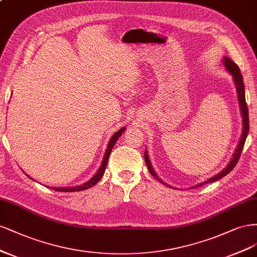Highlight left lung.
I'll use <instances>...</instances> for the list:
<instances>
[{
	"label": "left lung",
	"instance_id": "1",
	"mask_svg": "<svg viewBox=\"0 0 257 257\" xmlns=\"http://www.w3.org/2000/svg\"><path fill=\"white\" fill-rule=\"evenodd\" d=\"M223 64H224L226 70L231 74V77H233V81L235 83V87H236V92H237V97H238V102H239V106H240V113H241V117H242V134H241V138H240L239 140V143L237 145V148L236 151L233 155V158H231V160L229 161V163L226 165V168L223 169L220 173L216 174V175L208 178L207 180L203 181V183L201 184H197L196 186H193L190 189H194V188H197V187H201V186H204L206 184H209V183H214V181H217L219 179H221L222 177H224L225 175H227V174L233 170L235 168V165L237 164L239 158H240V155H241V152H242V148L244 146V142H245V139L247 137V134H249V112H247V105L245 103V94H244V84H243V79H242V74L240 73V70H239V67L238 66L231 61L230 59H228L227 56H224L223 57ZM144 158H145V162H146V165H147V169L148 171L151 172L152 175L158 180L160 181V183L164 186H167L169 188H172L174 189V187L170 186L169 184L164 183V181L162 179L159 178V176L157 175V173L155 172V170L153 169V165L151 163V160H150V157H148V153L147 151H145V154H144Z\"/></svg>",
	"mask_w": 257,
	"mask_h": 257
}]
</instances>
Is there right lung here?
<instances>
[{
	"instance_id": "obj_1",
	"label": "right lung",
	"mask_w": 257,
	"mask_h": 257,
	"mask_svg": "<svg viewBox=\"0 0 257 257\" xmlns=\"http://www.w3.org/2000/svg\"><path fill=\"white\" fill-rule=\"evenodd\" d=\"M125 130H126V128L122 127V128H120L118 131H116L113 135V137L110 140V142L107 143V146H106V150H105V153H104V156H103V159H102L100 168L98 169V171H97V173L95 174V175L92 178H90L89 180H87L86 183L82 184V185H79V186H74V187H62V188H54V187L52 188V187H50V188L52 190H55V191H60V192H76V191H82V190H86V189H88L90 187H93L94 185H96L98 181L101 179L102 175L104 174L106 164H107V160H109L110 154L112 152V148L114 147L115 143H116V141L119 139V137L122 135V132L125 131ZM28 177H30V176L28 175Z\"/></svg>"
}]
</instances>
